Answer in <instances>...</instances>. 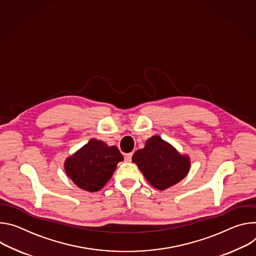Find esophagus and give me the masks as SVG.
<instances>
[{
  "label": "esophagus",
  "instance_id": "obj_1",
  "mask_svg": "<svg viewBox=\"0 0 256 256\" xmlns=\"http://www.w3.org/2000/svg\"><path fill=\"white\" fill-rule=\"evenodd\" d=\"M132 156H133V154H125V156H124L125 162H130L132 160Z\"/></svg>",
  "mask_w": 256,
  "mask_h": 256
}]
</instances>
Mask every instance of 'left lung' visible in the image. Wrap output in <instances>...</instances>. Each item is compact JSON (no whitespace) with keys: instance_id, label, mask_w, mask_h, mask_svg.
I'll return each mask as SVG.
<instances>
[{"instance_id":"1","label":"left lung","mask_w":256,"mask_h":256,"mask_svg":"<svg viewBox=\"0 0 256 256\" xmlns=\"http://www.w3.org/2000/svg\"><path fill=\"white\" fill-rule=\"evenodd\" d=\"M144 176L154 188L164 190L180 182L187 175L190 162L160 136L150 138L144 148L132 156Z\"/></svg>"}]
</instances>
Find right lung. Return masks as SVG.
<instances>
[{
  "mask_svg": "<svg viewBox=\"0 0 256 256\" xmlns=\"http://www.w3.org/2000/svg\"><path fill=\"white\" fill-rule=\"evenodd\" d=\"M123 160L116 146H108L102 140L92 139L66 160L65 170L79 188L96 192L106 185L117 164Z\"/></svg>",
  "mask_w": 256,
  "mask_h": 256,
  "instance_id": "obj_1",
  "label": "right lung"
}]
</instances>
